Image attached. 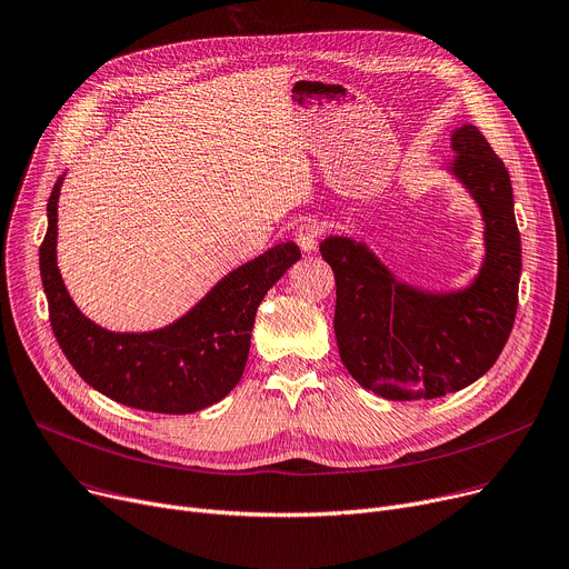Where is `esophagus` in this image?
<instances>
[{
	"mask_svg": "<svg viewBox=\"0 0 569 569\" xmlns=\"http://www.w3.org/2000/svg\"><path fill=\"white\" fill-rule=\"evenodd\" d=\"M322 236V226L316 219H307L305 223H299V229L295 231V242L305 253H311L318 249V240Z\"/></svg>",
	"mask_w": 569,
	"mask_h": 569,
	"instance_id": "1",
	"label": "esophagus"
}]
</instances>
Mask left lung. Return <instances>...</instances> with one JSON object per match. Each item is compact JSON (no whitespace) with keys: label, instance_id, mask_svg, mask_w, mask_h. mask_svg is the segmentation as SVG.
Instances as JSON below:
<instances>
[{"label":"left lung","instance_id":"1","mask_svg":"<svg viewBox=\"0 0 569 569\" xmlns=\"http://www.w3.org/2000/svg\"><path fill=\"white\" fill-rule=\"evenodd\" d=\"M450 141L458 153L450 171L485 219V262L469 288L423 292L400 283L361 242L336 236L320 244L336 279L340 361L363 389L389 400H432L469 387L495 366L517 316L521 240L508 169L473 126Z\"/></svg>","mask_w":569,"mask_h":569}]
</instances>
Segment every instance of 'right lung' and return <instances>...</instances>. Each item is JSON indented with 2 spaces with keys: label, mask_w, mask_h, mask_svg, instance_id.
Instances as JSON below:
<instances>
[{
  "label": "right lung",
  "mask_w": 569,
  "mask_h": 569,
  "mask_svg": "<svg viewBox=\"0 0 569 569\" xmlns=\"http://www.w3.org/2000/svg\"><path fill=\"white\" fill-rule=\"evenodd\" d=\"M59 178L48 201V233L38 251L57 343L82 380L121 405L192 413L219 402L240 382L258 305L301 258L295 242L277 244L223 277L173 325L148 333H113L80 313L57 268Z\"/></svg>",
  "instance_id": "add662e5"
}]
</instances>
